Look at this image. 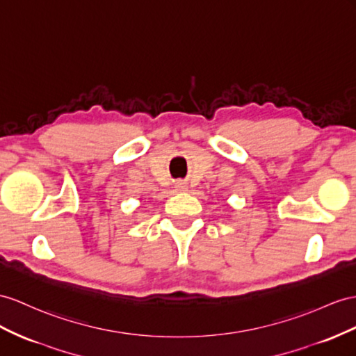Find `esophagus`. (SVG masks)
<instances>
[{"label": "esophagus", "mask_w": 356, "mask_h": 356, "mask_svg": "<svg viewBox=\"0 0 356 356\" xmlns=\"http://www.w3.org/2000/svg\"><path fill=\"white\" fill-rule=\"evenodd\" d=\"M179 188L184 189V188H185V184H179Z\"/></svg>", "instance_id": "esophagus-1"}]
</instances>
